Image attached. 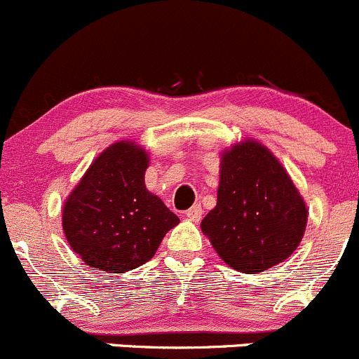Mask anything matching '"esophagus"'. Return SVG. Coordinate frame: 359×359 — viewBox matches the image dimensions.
<instances>
[{"mask_svg": "<svg viewBox=\"0 0 359 359\" xmlns=\"http://www.w3.org/2000/svg\"><path fill=\"white\" fill-rule=\"evenodd\" d=\"M184 215H187V218L191 219V222H198V219L202 218V208H201V204L191 205V208L188 209V211L184 212Z\"/></svg>", "mask_w": 359, "mask_h": 359, "instance_id": "obj_1", "label": "esophagus"}]
</instances>
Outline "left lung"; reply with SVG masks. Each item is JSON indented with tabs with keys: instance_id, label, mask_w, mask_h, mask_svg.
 Instances as JSON below:
<instances>
[{
	"instance_id": "1",
	"label": "left lung",
	"mask_w": 359,
	"mask_h": 359,
	"mask_svg": "<svg viewBox=\"0 0 359 359\" xmlns=\"http://www.w3.org/2000/svg\"><path fill=\"white\" fill-rule=\"evenodd\" d=\"M305 225L304 198L269 148L246 140L223 151L218 201L201 229L226 265L258 274L281 264Z\"/></svg>"
}]
</instances>
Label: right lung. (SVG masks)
I'll list each match as a JSON object with an SVG mask.
<instances>
[{
	"label": "right lung",
	"mask_w": 359,
	"mask_h": 359,
	"mask_svg": "<svg viewBox=\"0 0 359 359\" xmlns=\"http://www.w3.org/2000/svg\"><path fill=\"white\" fill-rule=\"evenodd\" d=\"M150 158L118 141L90 164L62 208L71 250L95 271L123 274L147 264L180 218L144 187Z\"/></svg>",
	"instance_id": "1"
}]
</instances>
